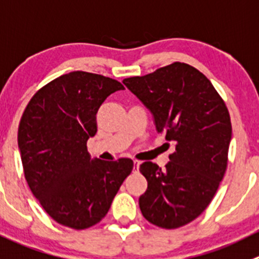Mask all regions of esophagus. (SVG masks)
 Masks as SVG:
<instances>
[{
  "label": "esophagus",
  "instance_id": "34e87169",
  "mask_svg": "<svg viewBox=\"0 0 259 259\" xmlns=\"http://www.w3.org/2000/svg\"><path fill=\"white\" fill-rule=\"evenodd\" d=\"M139 165H140L139 160H134V172H138V169H139Z\"/></svg>",
  "mask_w": 259,
  "mask_h": 259
}]
</instances>
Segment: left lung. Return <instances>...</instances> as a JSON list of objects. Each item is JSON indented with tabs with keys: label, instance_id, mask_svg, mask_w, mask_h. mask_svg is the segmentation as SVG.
Returning <instances> with one entry per match:
<instances>
[{
	"label": "left lung",
	"instance_id": "8db88e82",
	"mask_svg": "<svg viewBox=\"0 0 259 259\" xmlns=\"http://www.w3.org/2000/svg\"><path fill=\"white\" fill-rule=\"evenodd\" d=\"M122 83L153 115L155 130L175 144L165 168L144 162L148 188L139 197L143 217L176 229L209 206L228 164L232 122L225 102L196 68L176 62Z\"/></svg>",
	"mask_w": 259,
	"mask_h": 259
}]
</instances>
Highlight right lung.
<instances>
[{
    "label": "right lung",
    "instance_id": "right-lung-1",
    "mask_svg": "<svg viewBox=\"0 0 259 259\" xmlns=\"http://www.w3.org/2000/svg\"><path fill=\"white\" fill-rule=\"evenodd\" d=\"M124 90L101 74H63L27 104L17 133L25 178L52 219L72 229L97 224L133 169L132 159H92L87 140L97 132L105 100Z\"/></svg>",
    "mask_w": 259,
    "mask_h": 259
}]
</instances>
